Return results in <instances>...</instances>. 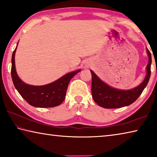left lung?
Masks as SVG:
<instances>
[{
  "mask_svg": "<svg viewBox=\"0 0 157 157\" xmlns=\"http://www.w3.org/2000/svg\"><path fill=\"white\" fill-rule=\"evenodd\" d=\"M149 61L146 67V76L139 86L130 90L117 89L109 86L101 81L92 70V96L94 101L99 106L105 109H118L127 106L134 102L147 86L151 75V56L147 48Z\"/></svg>",
  "mask_w": 157,
  "mask_h": 157,
  "instance_id": "8db88e82",
  "label": "left lung"
}]
</instances>
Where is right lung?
Listing matches in <instances>:
<instances>
[{
  "label": "right lung",
  "instance_id": "add662e5",
  "mask_svg": "<svg viewBox=\"0 0 157 157\" xmlns=\"http://www.w3.org/2000/svg\"><path fill=\"white\" fill-rule=\"evenodd\" d=\"M18 43L12 56L11 76L15 88L21 96L33 106L51 108L60 105L65 99L69 81L81 69L66 74L58 80L44 86H32L25 83L18 76L15 67L14 57Z\"/></svg>",
  "mask_w": 157,
  "mask_h": 157
}]
</instances>
